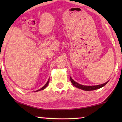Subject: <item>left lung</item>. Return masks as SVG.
I'll return each mask as SVG.
<instances>
[{
	"instance_id": "1",
	"label": "left lung",
	"mask_w": 122,
	"mask_h": 122,
	"mask_svg": "<svg viewBox=\"0 0 122 122\" xmlns=\"http://www.w3.org/2000/svg\"><path fill=\"white\" fill-rule=\"evenodd\" d=\"M70 80H71V82H72L73 85H74L75 87L79 88V89H82V90L88 91H89L96 90V89H99V88L104 86V85H106L108 82V81L105 82V83H104V84H100V85H91V86H88V85L87 86V85H84L80 84L77 83V82H76L75 81H74L71 77H70Z\"/></svg>"
}]
</instances>
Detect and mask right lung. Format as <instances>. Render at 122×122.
Masks as SVG:
<instances>
[{"instance_id":"1","label":"right lung","mask_w":122,"mask_h":122,"mask_svg":"<svg viewBox=\"0 0 122 122\" xmlns=\"http://www.w3.org/2000/svg\"><path fill=\"white\" fill-rule=\"evenodd\" d=\"M49 80H47V82L45 84V85H44V86H43V87H42L41 88V89H38V90H37V91H35V92H38V91H42V90H43V89H45V88H46L47 87V85H48V84H49Z\"/></svg>"}]
</instances>
